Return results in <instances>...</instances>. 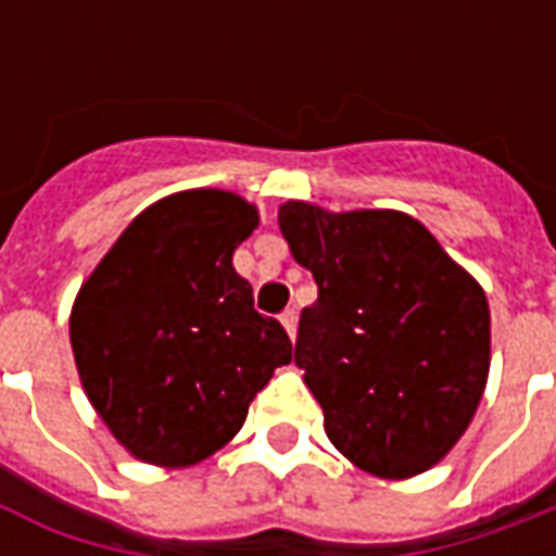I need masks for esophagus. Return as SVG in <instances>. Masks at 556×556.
<instances>
[{
	"label": "esophagus",
	"instance_id": "obj_1",
	"mask_svg": "<svg viewBox=\"0 0 556 556\" xmlns=\"http://www.w3.org/2000/svg\"><path fill=\"white\" fill-rule=\"evenodd\" d=\"M279 321H282V327H286V333L294 339V333H298V313H294V309H286V313L279 315Z\"/></svg>",
	"mask_w": 556,
	"mask_h": 556
}]
</instances>
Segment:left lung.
Here are the masks:
<instances>
[{"label": "left lung", "instance_id": "left-lung-1", "mask_svg": "<svg viewBox=\"0 0 556 556\" xmlns=\"http://www.w3.org/2000/svg\"><path fill=\"white\" fill-rule=\"evenodd\" d=\"M279 231L318 282L294 363L325 408L327 438L375 477L438 465L485 390V291L402 211L286 202Z\"/></svg>", "mask_w": 556, "mask_h": 556}]
</instances>
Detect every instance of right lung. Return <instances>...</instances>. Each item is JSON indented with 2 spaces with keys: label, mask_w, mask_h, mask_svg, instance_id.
I'll return each mask as SVG.
<instances>
[{
  "label": "right lung",
  "mask_w": 556,
  "mask_h": 556,
  "mask_svg": "<svg viewBox=\"0 0 556 556\" xmlns=\"http://www.w3.org/2000/svg\"><path fill=\"white\" fill-rule=\"evenodd\" d=\"M258 226L241 195L187 190L142 211L79 289L71 345L91 405L130 453L187 467L241 431L291 363L231 253Z\"/></svg>",
  "instance_id": "right-lung-1"
}]
</instances>
